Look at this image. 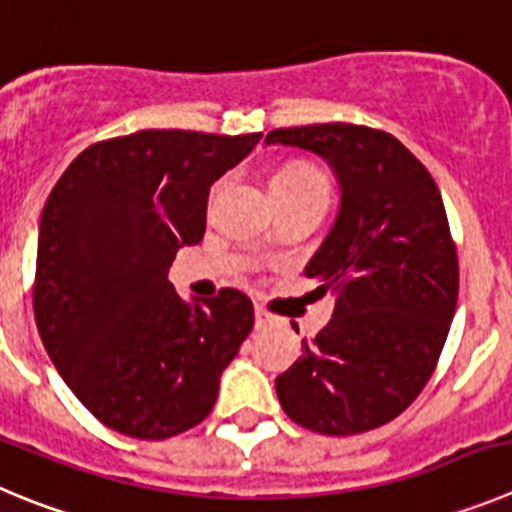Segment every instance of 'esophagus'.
I'll return each mask as SVG.
<instances>
[{"label": "esophagus", "instance_id": "34e87169", "mask_svg": "<svg viewBox=\"0 0 512 512\" xmlns=\"http://www.w3.org/2000/svg\"><path fill=\"white\" fill-rule=\"evenodd\" d=\"M253 314H256V327H259V330H261V327H271L276 322L274 314H271L269 309H264V307H256V312H253Z\"/></svg>", "mask_w": 512, "mask_h": 512}]
</instances>
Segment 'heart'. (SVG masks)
<instances>
[{
    "label": "heart",
    "mask_w": 512,
    "mask_h": 512,
    "mask_svg": "<svg viewBox=\"0 0 512 512\" xmlns=\"http://www.w3.org/2000/svg\"><path fill=\"white\" fill-rule=\"evenodd\" d=\"M304 187H327L325 175L304 162H289L271 177V190H304Z\"/></svg>",
    "instance_id": "b5f03b06"
}]
</instances>
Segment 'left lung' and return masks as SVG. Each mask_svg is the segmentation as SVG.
<instances>
[{
  "label": "left lung",
  "instance_id": "obj_1",
  "mask_svg": "<svg viewBox=\"0 0 512 512\" xmlns=\"http://www.w3.org/2000/svg\"><path fill=\"white\" fill-rule=\"evenodd\" d=\"M266 144L320 154L340 182L332 231L304 269L317 292L335 294V312L276 378L281 409L330 437L388 424L431 378L457 309V248L437 182L370 126L274 129Z\"/></svg>",
  "mask_w": 512,
  "mask_h": 512
}]
</instances>
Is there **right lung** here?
<instances>
[{
    "label": "right lung",
    "instance_id": "1",
    "mask_svg": "<svg viewBox=\"0 0 512 512\" xmlns=\"http://www.w3.org/2000/svg\"><path fill=\"white\" fill-rule=\"evenodd\" d=\"M261 134L144 129L91 144L42 208L35 322L78 401L109 429L170 439L198 426L253 327L238 289L187 304L167 274L203 241L210 185Z\"/></svg>",
    "mask_w": 512,
    "mask_h": 512
}]
</instances>
